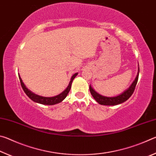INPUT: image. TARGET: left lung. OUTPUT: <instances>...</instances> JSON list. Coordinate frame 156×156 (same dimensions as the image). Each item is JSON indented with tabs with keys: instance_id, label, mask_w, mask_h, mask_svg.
<instances>
[{
	"instance_id": "left-lung-1",
	"label": "left lung",
	"mask_w": 156,
	"mask_h": 156,
	"mask_svg": "<svg viewBox=\"0 0 156 156\" xmlns=\"http://www.w3.org/2000/svg\"><path fill=\"white\" fill-rule=\"evenodd\" d=\"M139 72H140V69H138V75H137L135 80H134L133 82V83L131 84V85L129 87L126 91H124L123 93L118 95L117 96L107 97V96H102V95L98 94L97 92L91 87V85H89V91H90V93L92 95V96L94 97V98L96 100V102H98L100 105H109L110 106V105H117L121 104L122 103V102H125L126 100H127L134 92L137 83H138Z\"/></svg>"
}]
</instances>
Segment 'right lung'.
<instances>
[{"label": "right lung", "instance_id": "right-lung-1", "mask_svg": "<svg viewBox=\"0 0 156 156\" xmlns=\"http://www.w3.org/2000/svg\"><path fill=\"white\" fill-rule=\"evenodd\" d=\"M77 75H78V73H76L75 74L73 75L72 78H71L69 84L67 89H66L64 91H62L61 94H60L59 95H57V96H54V97H43V96H41L37 94H34L33 92H31L30 90H29V89L26 87V86L25 85L24 83H23V80L22 79H21L20 75H18V77H19L21 87H22L23 91H25L26 95H27V96L30 98L31 100H33V101H34L35 102H37V103H40L42 105H54L59 103L60 102H62V100L67 97L69 91H70V89L72 87V84L73 80L75 78V77Z\"/></svg>", "mask_w": 156, "mask_h": 156}]
</instances>
